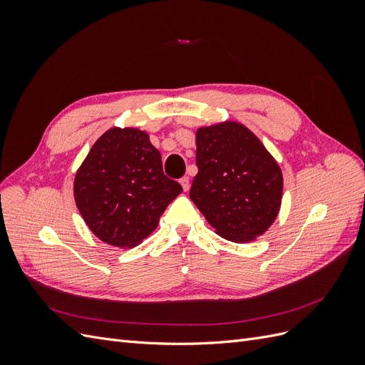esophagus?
<instances>
[{
	"mask_svg": "<svg viewBox=\"0 0 365 365\" xmlns=\"http://www.w3.org/2000/svg\"><path fill=\"white\" fill-rule=\"evenodd\" d=\"M180 184H181V187H182V190L187 192V190H189V187H190V180L187 178V176H184V178L180 180Z\"/></svg>",
	"mask_w": 365,
	"mask_h": 365,
	"instance_id": "esophagus-1",
	"label": "esophagus"
}]
</instances>
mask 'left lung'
<instances>
[{
    "label": "left lung",
    "instance_id": "1",
    "mask_svg": "<svg viewBox=\"0 0 365 365\" xmlns=\"http://www.w3.org/2000/svg\"><path fill=\"white\" fill-rule=\"evenodd\" d=\"M196 165L190 200L220 237L247 244L277 219L282 169L245 125L225 120L197 128Z\"/></svg>",
    "mask_w": 365,
    "mask_h": 365
}]
</instances>
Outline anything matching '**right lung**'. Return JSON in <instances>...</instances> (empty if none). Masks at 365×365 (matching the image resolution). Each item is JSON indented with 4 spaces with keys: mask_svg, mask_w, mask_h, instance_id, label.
<instances>
[{
    "mask_svg": "<svg viewBox=\"0 0 365 365\" xmlns=\"http://www.w3.org/2000/svg\"><path fill=\"white\" fill-rule=\"evenodd\" d=\"M73 192L96 237L117 248H134L158 227L182 187L163 173L161 153L146 130L114 126L88 152Z\"/></svg>",
    "mask_w": 365,
    "mask_h": 365,
    "instance_id": "add662e5",
    "label": "right lung"
}]
</instances>
